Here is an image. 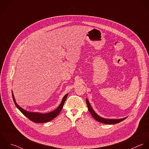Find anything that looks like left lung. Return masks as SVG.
<instances>
[{
    "label": "left lung",
    "mask_w": 149,
    "mask_h": 149,
    "mask_svg": "<svg viewBox=\"0 0 149 149\" xmlns=\"http://www.w3.org/2000/svg\"><path fill=\"white\" fill-rule=\"evenodd\" d=\"M86 104H87L89 112L92 114V117L98 122H100V123H103V124H118L127 118V117H125V118H121V119H108V118H104L101 117L100 116L97 115L96 113V112L93 110V109L92 108V107L87 99H86Z\"/></svg>",
    "instance_id": "8db88e82"
}]
</instances>
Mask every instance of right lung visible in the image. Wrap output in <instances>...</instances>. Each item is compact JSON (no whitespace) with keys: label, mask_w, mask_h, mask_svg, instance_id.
Wrapping results in <instances>:
<instances>
[{"label":"right lung","mask_w":149,"mask_h":149,"mask_svg":"<svg viewBox=\"0 0 149 149\" xmlns=\"http://www.w3.org/2000/svg\"><path fill=\"white\" fill-rule=\"evenodd\" d=\"M67 96H68V93L66 94L63 97L60 106L56 110H54L53 111L49 112L48 113L44 114V113H38V112H29V111H26L25 110L23 109L22 108H21L19 106H18L17 104V103L15 102L14 95H13V93H12L13 101L14 102L15 106L17 107V109L29 120H30L31 121H32L34 123H47V122H49V121L52 120L54 118H56L58 115V114L60 113V111H61L63 105L64 104V102L67 97Z\"/></svg>","instance_id":"right-lung-1"}]
</instances>
